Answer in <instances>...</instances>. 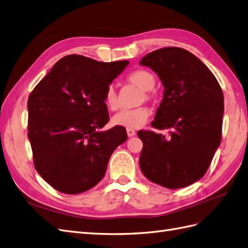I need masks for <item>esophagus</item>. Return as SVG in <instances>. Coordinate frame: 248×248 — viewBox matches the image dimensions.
<instances>
[{
    "label": "esophagus",
    "instance_id": "1",
    "mask_svg": "<svg viewBox=\"0 0 248 248\" xmlns=\"http://www.w3.org/2000/svg\"><path fill=\"white\" fill-rule=\"evenodd\" d=\"M126 131H127V136H128L129 138H131V137H134L136 136V130L134 129H131V128H127L126 129Z\"/></svg>",
    "mask_w": 248,
    "mask_h": 248
}]
</instances>
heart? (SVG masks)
Listing matches in <instances>:
<instances>
[{"mask_svg":"<svg viewBox=\"0 0 248 248\" xmlns=\"http://www.w3.org/2000/svg\"><path fill=\"white\" fill-rule=\"evenodd\" d=\"M127 81L137 86L142 91L140 100L150 101L152 99V94L149 92L155 84V78L153 74L145 69H139L131 72L127 77ZM104 104L109 110H117L120 107L118 94L115 88L108 86L104 92ZM150 117V109L146 107H139L131 109H123L112 117L111 122L116 126L126 127V128H139L144 125L148 118Z\"/></svg>","mask_w":248,"mask_h":248,"instance_id":"b5f03b06","label":"heart"}]
</instances>
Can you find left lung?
<instances>
[{
  "mask_svg": "<svg viewBox=\"0 0 248 248\" xmlns=\"http://www.w3.org/2000/svg\"><path fill=\"white\" fill-rule=\"evenodd\" d=\"M159 77L163 98L151 123L169 136L138 132L142 141L140 167L150 181L170 189L197 182L221 140L223 94L208 67L188 50L164 47L140 60Z\"/></svg>",
  "mask_w": 248,
  "mask_h": 248,
  "instance_id": "obj_1",
  "label": "left lung"
}]
</instances>
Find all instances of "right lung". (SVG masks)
<instances>
[{"instance_id":"right-lung-1","label":"right lung","mask_w":248,"mask_h":248,"mask_svg":"<svg viewBox=\"0 0 248 248\" xmlns=\"http://www.w3.org/2000/svg\"><path fill=\"white\" fill-rule=\"evenodd\" d=\"M129 61L98 62L79 55L62 58L28 100V138L39 175L60 192L81 193L106 175L124 127L108 122L104 92Z\"/></svg>"}]
</instances>
